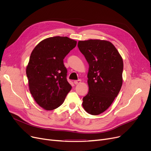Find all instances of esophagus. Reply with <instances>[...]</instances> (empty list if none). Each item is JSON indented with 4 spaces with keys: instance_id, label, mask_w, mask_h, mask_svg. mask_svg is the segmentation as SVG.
<instances>
[{
    "instance_id": "1",
    "label": "esophagus",
    "mask_w": 151,
    "mask_h": 151,
    "mask_svg": "<svg viewBox=\"0 0 151 151\" xmlns=\"http://www.w3.org/2000/svg\"><path fill=\"white\" fill-rule=\"evenodd\" d=\"M81 80H75V81H74V84H76V85H77V84H80V83H81Z\"/></svg>"
}]
</instances>
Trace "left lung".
Listing matches in <instances>:
<instances>
[{
    "mask_svg": "<svg viewBox=\"0 0 151 151\" xmlns=\"http://www.w3.org/2000/svg\"><path fill=\"white\" fill-rule=\"evenodd\" d=\"M78 48L89 63V92L83 106L92 115L104 113L117 96L122 85L123 60L115 46L108 41H79Z\"/></svg>",
    "mask_w": 151,
    "mask_h": 151,
    "instance_id": "left-lung-1",
    "label": "left lung"
}]
</instances>
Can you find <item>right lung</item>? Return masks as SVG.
I'll list each match as a JSON object with an SVG mask.
<instances>
[{
    "instance_id": "right-lung-1",
    "label": "right lung",
    "mask_w": 151,
    "mask_h": 151,
    "mask_svg": "<svg viewBox=\"0 0 151 151\" xmlns=\"http://www.w3.org/2000/svg\"><path fill=\"white\" fill-rule=\"evenodd\" d=\"M76 43L67 37H50L40 42L30 54L26 67L29 91L46 110L60 106L71 89L63 60Z\"/></svg>"
}]
</instances>
